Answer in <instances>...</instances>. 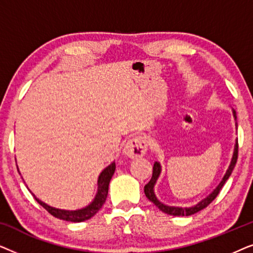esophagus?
<instances>
[{"label": "esophagus", "instance_id": "obj_1", "mask_svg": "<svg viewBox=\"0 0 253 253\" xmlns=\"http://www.w3.org/2000/svg\"><path fill=\"white\" fill-rule=\"evenodd\" d=\"M147 151V141L144 137L136 136L131 138L126 141V146H124V154L131 159L140 158L146 153Z\"/></svg>", "mask_w": 253, "mask_h": 253}]
</instances>
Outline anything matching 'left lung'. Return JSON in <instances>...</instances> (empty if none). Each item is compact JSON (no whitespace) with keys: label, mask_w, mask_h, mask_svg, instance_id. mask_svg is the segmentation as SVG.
Segmentation results:
<instances>
[{"label":"left lung","mask_w":253,"mask_h":253,"mask_svg":"<svg viewBox=\"0 0 253 253\" xmlns=\"http://www.w3.org/2000/svg\"><path fill=\"white\" fill-rule=\"evenodd\" d=\"M233 113H234V116H235V120H236V112H235V109H233ZM237 126V124H236ZM237 158H238V143H236L235 145V151H234V155H233V159H231V162H230V166L229 168H228V170L226 172V175H224V177L222 181L219 185H217V188L214 190V191L211 193V195L205 198L204 200H202L199 204H197L196 206L193 207H189V209H182V207H171V206H167L165 205V204H162L159 202L157 199V197L154 195V191H153V188H154V184L155 182H157V179L159 177V175H160V171H161V167H160V164L159 162H155L154 166H153V174H152V178L151 181L147 183L146 185L144 186V191H145V195L148 198V200H151L152 203L154 204L155 206L158 207L159 210L162 211L164 213H167V214H170V215H175V216H189V215H192V214H195L197 212H199V211H202L203 209H205L210 205L211 203L213 202L214 199L216 198V196L220 193V190L222 189V186L224 185V183L227 182V179L229 178V176L231 175V171H233V169L235 166H236V162H237Z\"/></svg>","instance_id":"8db88e82"}]
</instances>
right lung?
Returning <instances> with one entry per match:
<instances>
[{
    "instance_id": "right-lung-1",
    "label": "right lung",
    "mask_w": 253,
    "mask_h": 253,
    "mask_svg": "<svg viewBox=\"0 0 253 253\" xmlns=\"http://www.w3.org/2000/svg\"><path fill=\"white\" fill-rule=\"evenodd\" d=\"M115 167H116L115 162H113L112 165L108 166V167H107L105 170L100 174L99 179H98V193H96L94 202H93L91 205L85 207V209H82L78 211L58 210V209H54V207L46 205V204L36 198V197H34V198H36L37 202L39 203L48 213L51 214V215L55 217H57V219L70 221V222H82V221L88 220L91 219L93 215H95V214L98 213V211L101 209L103 204H105L107 195H108L109 182L113 177L114 171H115Z\"/></svg>"
}]
</instances>
